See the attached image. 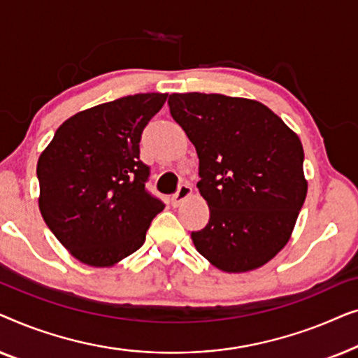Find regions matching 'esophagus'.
Segmentation results:
<instances>
[{
	"label": "esophagus",
	"mask_w": 358,
	"mask_h": 358,
	"mask_svg": "<svg viewBox=\"0 0 358 358\" xmlns=\"http://www.w3.org/2000/svg\"><path fill=\"white\" fill-rule=\"evenodd\" d=\"M190 195H192V187H190L189 184H182L179 187L178 192H176L173 197H171V203H173L174 207H179V205L182 203L185 199H189Z\"/></svg>",
	"instance_id": "obj_1"
}]
</instances>
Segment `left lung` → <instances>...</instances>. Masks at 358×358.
<instances>
[{"mask_svg":"<svg viewBox=\"0 0 358 358\" xmlns=\"http://www.w3.org/2000/svg\"><path fill=\"white\" fill-rule=\"evenodd\" d=\"M168 104L197 151L210 210L207 227L190 234L195 249L228 273L262 267L285 248L306 199L300 138L246 97L174 92Z\"/></svg>","mask_w":358,"mask_h":358,"instance_id":"8db88e82","label":"left lung"}]
</instances>
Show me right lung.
I'll use <instances>...</instances> for the list:
<instances>
[{"instance_id": "right-lung-1", "label": "right lung", "mask_w": 358, "mask_h": 358, "mask_svg": "<svg viewBox=\"0 0 358 358\" xmlns=\"http://www.w3.org/2000/svg\"><path fill=\"white\" fill-rule=\"evenodd\" d=\"M168 99L145 92L104 102L63 122L37 161L38 208L68 252L112 267L145 243L164 203L146 192L141 131Z\"/></svg>"}]
</instances>
